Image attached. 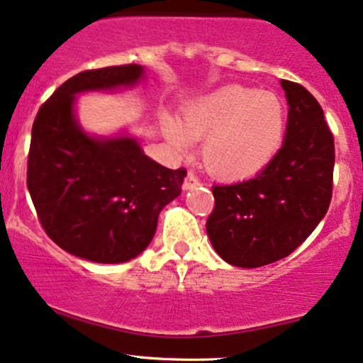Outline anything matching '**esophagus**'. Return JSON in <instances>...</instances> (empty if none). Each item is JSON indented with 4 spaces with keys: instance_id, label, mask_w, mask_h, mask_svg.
Masks as SVG:
<instances>
[{
    "instance_id": "obj_1",
    "label": "esophagus",
    "mask_w": 363,
    "mask_h": 363,
    "mask_svg": "<svg viewBox=\"0 0 363 363\" xmlns=\"http://www.w3.org/2000/svg\"><path fill=\"white\" fill-rule=\"evenodd\" d=\"M200 185V180H199V177H196L195 174V172H190L186 173V178H185V182H183V190H191V189H195V186H199Z\"/></svg>"
}]
</instances>
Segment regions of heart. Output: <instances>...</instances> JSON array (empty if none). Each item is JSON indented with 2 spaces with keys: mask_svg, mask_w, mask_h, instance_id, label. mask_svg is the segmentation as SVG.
Returning a JSON list of instances; mask_svg holds the SVG:
<instances>
[{
  "mask_svg": "<svg viewBox=\"0 0 363 363\" xmlns=\"http://www.w3.org/2000/svg\"><path fill=\"white\" fill-rule=\"evenodd\" d=\"M286 109L272 92L229 86L200 97L183 113V126L164 119V133L178 147L205 140V168L222 180H242L266 168L279 151Z\"/></svg>",
  "mask_w": 363,
  "mask_h": 363,
  "instance_id": "obj_1",
  "label": "heart"
}]
</instances>
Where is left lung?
<instances>
[{
  "label": "left lung",
  "mask_w": 363,
  "mask_h": 363,
  "mask_svg": "<svg viewBox=\"0 0 363 363\" xmlns=\"http://www.w3.org/2000/svg\"><path fill=\"white\" fill-rule=\"evenodd\" d=\"M288 124L281 150L250 180L212 189L207 234L216 252L237 267H261L289 256L316 229L332 202L335 145L318 101L281 80Z\"/></svg>",
  "instance_id": "left-lung-1"
}]
</instances>
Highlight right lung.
Here are the masks:
<instances>
[{
    "instance_id": "right-lung-1",
    "label": "right lung",
    "mask_w": 363,
    "mask_h": 363,
    "mask_svg": "<svg viewBox=\"0 0 363 363\" xmlns=\"http://www.w3.org/2000/svg\"><path fill=\"white\" fill-rule=\"evenodd\" d=\"M141 65L86 70L40 107L26 185L47 235L74 256L101 264L134 259L150 245L158 216L177 199L186 169H169L143 153L131 136L96 138L75 118V96L133 87Z\"/></svg>"
}]
</instances>
